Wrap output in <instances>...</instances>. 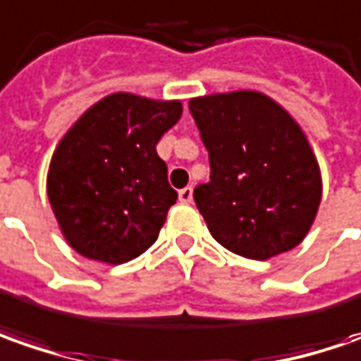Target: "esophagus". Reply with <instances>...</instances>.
Returning <instances> with one entry per match:
<instances>
[{"instance_id": "1", "label": "esophagus", "mask_w": 361, "mask_h": 361, "mask_svg": "<svg viewBox=\"0 0 361 361\" xmlns=\"http://www.w3.org/2000/svg\"><path fill=\"white\" fill-rule=\"evenodd\" d=\"M192 200H193V188H192V185H188V188L180 190V202H181V204H192Z\"/></svg>"}]
</instances>
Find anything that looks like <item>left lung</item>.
<instances>
[{"label":"left lung","instance_id":"obj_1","mask_svg":"<svg viewBox=\"0 0 361 361\" xmlns=\"http://www.w3.org/2000/svg\"><path fill=\"white\" fill-rule=\"evenodd\" d=\"M190 111L212 166L193 197L214 240L259 262L304 242L322 202V171L292 114L252 90L192 97Z\"/></svg>","mask_w":361,"mask_h":361}]
</instances>
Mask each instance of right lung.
Returning <instances> with one entry per match:
<instances>
[{"mask_svg":"<svg viewBox=\"0 0 361 361\" xmlns=\"http://www.w3.org/2000/svg\"><path fill=\"white\" fill-rule=\"evenodd\" d=\"M181 111L180 99L116 92L87 107L59 140L47 197L78 254L119 266L156 243L178 200L156 145Z\"/></svg>","mask_w":361,"mask_h":361,"instance_id":"add662e5","label":"right lung"}]
</instances>
